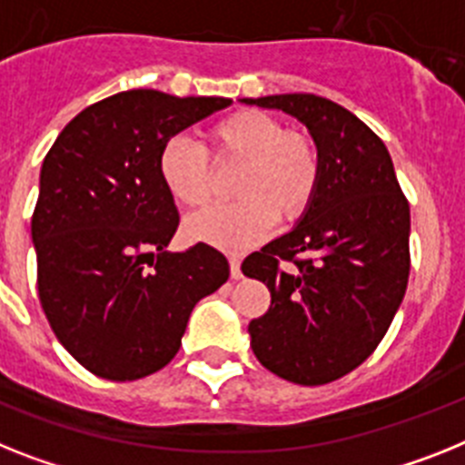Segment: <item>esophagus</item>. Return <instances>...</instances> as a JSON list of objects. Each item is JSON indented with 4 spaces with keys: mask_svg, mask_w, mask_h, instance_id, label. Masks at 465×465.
I'll return each instance as SVG.
<instances>
[{
    "mask_svg": "<svg viewBox=\"0 0 465 465\" xmlns=\"http://www.w3.org/2000/svg\"><path fill=\"white\" fill-rule=\"evenodd\" d=\"M229 272H232V279H236V281L243 276V274H241V262L236 260V257H232V260H229Z\"/></svg>",
    "mask_w": 465,
    "mask_h": 465,
    "instance_id": "obj_1",
    "label": "esophagus"
}]
</instances>
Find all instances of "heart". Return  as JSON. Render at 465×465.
Segmentation results:
<instances>
[{
  "label": "heart",
  "instance_id": "b5f03b06",
  "mask_svg": "<svg viewBox=\"0 0 465 465\" xmlns=\"http://www.w3.org/2000/svg\"><path fill=\"white\" fill-rule=\"evenodd\" d=\"M217 160H241L233 182L239 203L220 205L186 222V236L226 252L260 243L276 224L310 208L322 177V155L310 134L286 132L262 111H239L210 130ZM158 174L174 203L201 208L210 198L208 155L186 136H173L158 153Z\"/></svg>",
  "mask_w": 465,
  "mask_h": 465
}]
</instances>
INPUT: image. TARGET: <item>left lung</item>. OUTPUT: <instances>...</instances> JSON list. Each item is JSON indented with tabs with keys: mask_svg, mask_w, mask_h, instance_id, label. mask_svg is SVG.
Listing matches in <instances>:
<instances>
[{
	"mask_svg": "<svg viewBox=\"0 0 465 465\" xmlns=\"http://www.w3.org/2000/svg\"><path fill=\"white\" fill-rule=\"evenodd\" d=\"M305 124L322 155L310 208L243 260L272 305L248 326L260 364L298 385L357 369L395 319L409 281V203L385 143L347 108L314 94L241 99ZM281 259L296 264L283 272Z\"/></svg>",
	"mask_w": 465,
	"mask_h": 465,
	"instance_id": "1",
	"label": "left lung"
}]
</instances>
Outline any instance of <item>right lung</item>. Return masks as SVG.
Here are the masks:
<instances>
[{"instance_id": "right-lung-1", "label": "right lung", "mask_w": 465, "mask_h": 465, "mask_svg": "<svg viewBox=\"0 0 465 465\" xmlns=\"http://www.w3.org/2000/svg\"><path fill=\"white\" fill-rule=\"evenodd\" d=\"M229 104L113 94L70 120L42 163L33 214L42 310L96 376L136 381L170 364L198 300L229 279L213 245L167 251L179 213L158 174L163 143Z\"/></svg>"}]
</instances>
